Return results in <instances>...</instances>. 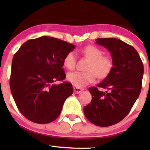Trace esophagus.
I'll use <instances>...</instances> for the list:
<instances>
[{
    "label": "esophagus",
    "instance_id": "34e87169",
    "mask_svg": "<svg viewBox=\"0 0 150 150\" xmlns=\"http://www.w3.org/2000/svg\"><path fill=\"white\" fill-rule=\"evenodd\" d=\"M83 89L82 88H79V87H74V91L76 93H80L81 92H82L83 91Z\"/></svg>",
    "mask_w": 150,
    "mask_h": 150
}]
</instances>
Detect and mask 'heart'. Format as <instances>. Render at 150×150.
Instances as JSON below:
<instances>
[{
  "label": "heart",
  "instance_id": "b5f03b06",
  "mask_svg": "<svg viewBox=\"0 0 150 150\" xmlns=\"http://www.w3.org/2000/svg\"><path fill=\"white\" fill-rule=\"evenodd\" d=\"M82 53L89 59L86 71H73L67 74L69 82L76 87H83L93 83L98 76L99 79L107 77L113 68V61L109 56L103 54V51L95 46H87ZM64 65L68 69H73L76 63V55L74 51L69 52L63 59Z\"/></svg>",
  "mask_w": 150,
  "mask_h": 150
}]
</instances>
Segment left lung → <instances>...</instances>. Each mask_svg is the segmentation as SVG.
Returning <instances> with one entry per match:
<instances>
[{"mask_svg": "<svg viewBox=\"0 0 150 150\" xmlns=\"http://www.w3.org/2000/svg\"><path fill=\"white\" fill-rule=\"evenodd\" d=\"M96 41L109 50L113 68L97 87L89 88L92 100L83 111L92 124L107 127L126 117L138 98L142 86L143 64L134 47L122 40L98 38ZM99 88L108 91H100Z\"/></svg>", "mask_w": 150, "mask_h": 150, "instance_id": "left-lung-1", "label": "left lung"}]
</instances>
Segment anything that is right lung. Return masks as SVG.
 I'll list each match as a JSON object with an SVG mask.
<instances>
[{"label": "right lung", "instance_id": "obj_1", "mask_svg": "<svg viewBox=\"0 0 150 150\" xmlns=\"http://www.w3.org/2000/svg\"><path fill=\"white\" fill-rule=\"evenodd\" d=\"M74 45L51 37L26 41L14 54L10 89L20 112L34 123L45 124L56 120L65 100L73 93L65 79L63 59Z\"/></svg>", "mask_w": 150, "mask_h": 150}]
</instances>
